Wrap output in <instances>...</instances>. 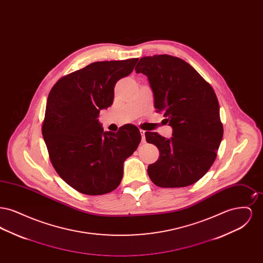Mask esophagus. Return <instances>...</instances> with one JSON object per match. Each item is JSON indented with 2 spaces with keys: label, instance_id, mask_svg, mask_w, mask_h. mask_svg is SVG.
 I'll list each match as a JSON object with an SVG mask.
<instances>
[{
  "label": "esophagus",
  "instance_id": "34e87169",
  "mask_svg": "<svg viewBox=\"0 0 263 263\" xmlns=\"http://www.w3.org/2000/svg\"><path fill=\"white\" fill-rule=\"evenodd\" d=\"M140 134H141V136H142V143H145V142H146V140H145V131L142 130V129H140Z\"/></svg>",
  "mask_w": 263,
  "mask_h": 263
}]
</instances>
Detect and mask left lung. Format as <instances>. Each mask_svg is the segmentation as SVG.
<instances>
[{
    "instance_id": "8db88e82",
    "label": "left lung",
    "mask_w": 263,
    "mask_h": 263,
    "mask_svg": "<svg viewBox=\"0 0 263 263\" xmlns=\"http://www.w3.org/2000/svg\"><path fill=\"white\" fill-rule=\"evenodd\" d=\"M135 71L148 77L155 107L173 127L170 139L145 133L160 152L148 166L151 180L164 188L195 183L215 162L224 133L214 89L187 62L166 54L141 58Z\"/></svg>"
}]
</instances>
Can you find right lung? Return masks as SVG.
I'll use <instances>...</instances> for the list:
<instances>
[{"label":"right lung","mask_w":263,"mask_h":263,"mask_svg":"<svg viewBox=\"0 0 263 263\" xmlns=\"http://www.w3.org/2000/svg\"><path fill=\"white\" fill-rule=\"evenodd\" d=\"M137 61L91 63L51 88L42 135L55 171L81 193L101 195L118 187L123 163L141 142L136 126L104 132L98 119L112 104L117 81L130 75Z\"/></svg>","instance_id":"obj_1"}]
</instances>
